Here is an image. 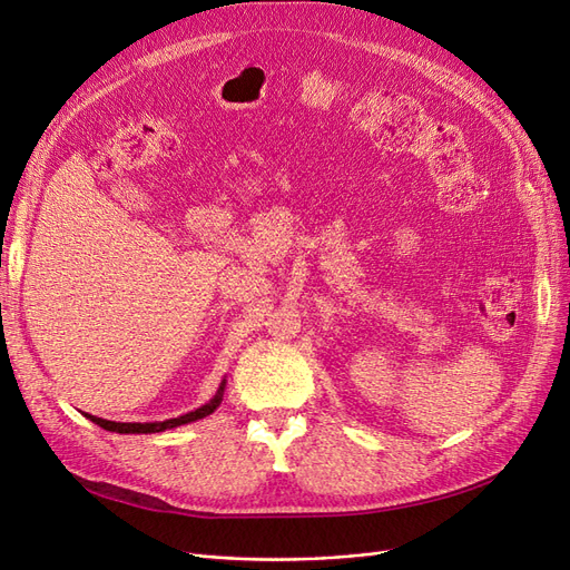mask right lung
<instances>
[{"label":"right lung","mask_w":570,"mask_h":570,"mask_svg":"<svg viewBox=\"0 0 570 570\" xmlns=\"http://www.w3.org/2000/svg\"><path fill=\"white\" fill-rule=\"evenodd\" d=\"M223 392H226V377H223L216 394L212 396L209 402L202 404L199 409L195 411H187L183 413V416L178 419H168V421H154V423H116V421H107V419H97V416H90V413H85L92 423H97L99 428L109 430V433H120V435H147V433H164V430H170V428H178V425H185V423H195L199 419H206L209 413H214L220 402H223Z\"/></svg>","instance_id":"obj_1"}]
</instances>
